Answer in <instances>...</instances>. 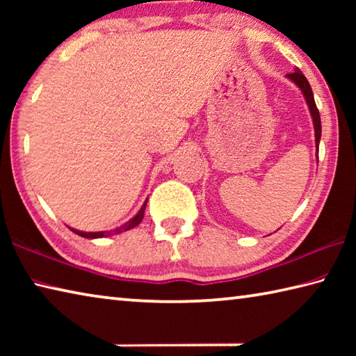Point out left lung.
<instances>
[{
    "label": "left lung",
    "instance_id": "8db88e82",
    "mask_svg": "<svg viewBox=\"0 0 356 356\" xmlns=\"http://www.w3.org/2000/svg\"><path fill=\"white\" fill-rule=\"evenodd\" d=\"M289 80H292L297 86L300 88V91L303 92L306 104H308L309 113L312 116V122H314V131H316V146H317V152H318V143H321V135H322V125H321V114H318V110L314 102V94H312V89L309 86V81L306 80V76L301 74V70L298 67L293 69V74L287 75Z\"/></svg>",
    "mask_w": 356,
    "mask_h": 356
}]
</instances>
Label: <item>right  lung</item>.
Wrapping results in <instances>:
<instances>
[{
	"mask_svg": "<svg viewBox=\"0 0 356 356\" xmlns=\"http://www.w3.org/2000/svg\"><path fill=\"white\" fill-rule=\"evenodd\" d=\"M146 206H147V201L143 204V207L140 209V212H138V213L134 216V218H131L130 221L125 222V225L119 226V227H116V229H113V231L83 232V231H76V229H72V227H70V231H72V232H75V234H78V236H81V237H84V238H102V237L113 236V234H120V232L129 231V229H131V227H135V226L140 225V222H141V221H143V218H144V210H146Z\"/></svg>",
	"mask_w": 356,
	"mask_h": 356,
	"instance_id": "1",
	"label": "right lung"
}]
</instances>
